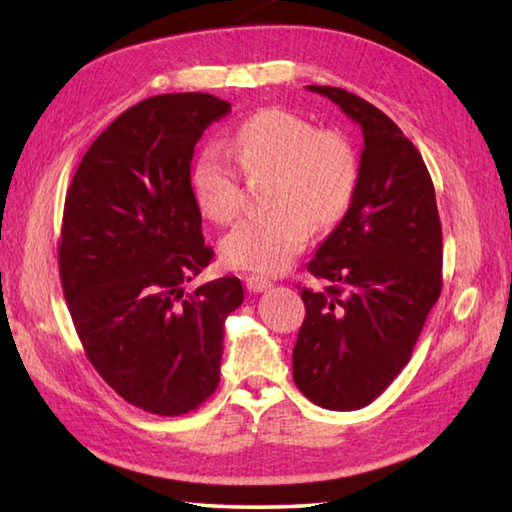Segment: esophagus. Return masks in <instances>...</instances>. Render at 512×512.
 Here are the masks:
<instances>
[{"label": "esophagus", "instance_id": "esophagus-1", "mask_svg": "<svg viewBox=\"0 0 512 512\" xmlns=\"http://www.w3.org/2000/svg\"><path fill=\"white\" fill-rule=\"evenodd\" d=\"M246 289L250 293H262L266 289H271V280H264V277L250 275V277H246Z\"/></svg>", "mask_w": 512, "mask_h": 512}]
</instances>
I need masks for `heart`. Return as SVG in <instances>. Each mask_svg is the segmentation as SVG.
<instances>
[{"label": "heart", "instance_id": "b5f03b06", "mask_svg": "<svg viewBox=\"0 0 512 512\" xmlns=\"http://www.w3.org/2000/svg\"><path fill=\"white\" fill-rule=\"evenodd\" d=\"M223 151L250 180L271 173L264 192L271 210L248 216L223 239L221 253L232 268L257 275L287 271L314 225L332 228L357 196L361 169L354 144L341 131H318L296 112H255L239 121ZM227 159L207 149L192 176L198 210L221 225L244 210V187Z\"/></svg>", "mask_w": 512, "mask_h": 512}]
</instances>
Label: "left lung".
<instances>
[{"label":"left lung","instance_id":"8db88e82","mask_svg":"<svg viewBox=\"0 0 512 512\" xmlns=\"http://www.w3.org/2000/svg\"><path fill=\"white\" fill-rule=\"evenodd\" d=\"M334 101L363 133L354 203L307 271L323 291L300 289L305 320L293 381L329 411H357L391 386L443 289V230L420 151L366 99L307 85Z\"/></svg>","mask_w":512,"mask_h":512}]
</instances>
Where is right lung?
<instances>
[{
  "instance_id": "right-lung-1",
  "label": "right lung",
  "mask_w": 512,
  "mask_h": 512,
  "mask_svg": "<svg viewBox=\"0 0 512 512\" xmlns=\"http://www.w3.org/2000/svg\"><path fill=\"white\" fill-rule=\"evenodd\" d=\"M230 103L158 94L112 121L76 169L58 241L60 284L94 370L128 404L183 415L219 386L239 277L192 293L212 262L192 189L194 146Z\"/></svg>"
}]
</instances>
